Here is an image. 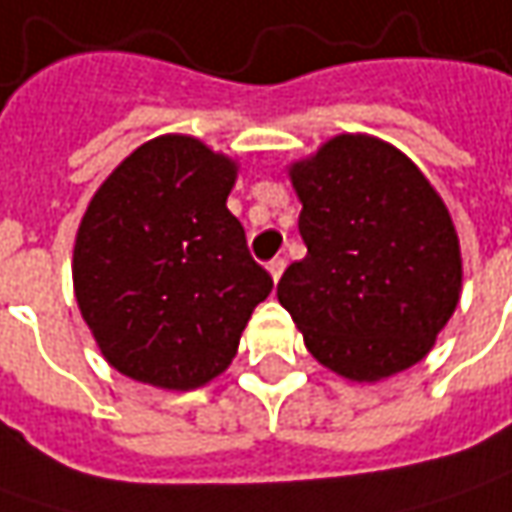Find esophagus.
<instances>
[{"label": "esophagus", "mask_w": 512, "mask_h": 512, "mask_svg": "<svg viewBox=\"0 0 512 512\" xmlns=\"http://www.w3.org/2000/svg\"><path fill=\"white\" fill-rule=\"evenodd\" d=\"M285 267H287V262H285V259H282V256H276V259H270V262H267V270H270L273 282H279V279H282Z\"/></svg>", "instance_id": "esophagus-1"}]
</instances>
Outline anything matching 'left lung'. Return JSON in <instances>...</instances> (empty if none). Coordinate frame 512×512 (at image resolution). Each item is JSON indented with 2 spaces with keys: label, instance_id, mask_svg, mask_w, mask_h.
I'll list each match as a JSON object with an SVG mask.
<instances>
[{
  "label": "left lung",
  "instance_id": "left-lung-1",
  "mask_svg": "<svg viewBox=\"0 0 512 512\" xmlns=\"http://www.w3.org/2000/svg\"><path fill=\"white\" fill-rule=\"evenodd\" d=\"M307 256L279 302L307 350L353 382L422 362L459 305L462 253L442 196L402 150L342 133L290 168Z\"/></svg>",
  "mask_w": 512,
  "mask_h": 512
}]
</instances>
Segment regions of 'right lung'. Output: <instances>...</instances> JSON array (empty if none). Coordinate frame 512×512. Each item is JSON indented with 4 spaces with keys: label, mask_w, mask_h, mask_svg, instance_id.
Segmentation results:
<instances>
[{
    "label": "right lung",
    "mask_w": 512,
    "mask_h": 512,
    "mask_svg": "<svg viewBox=\"0 0 512 512\" xmlns=\"http://www.w3.org/2000/svg\"><path fill=\"white\" fill-rule=\"evenodd\" d=\"M236 162L193 136L136 148L90 199L73 247V290L110 367L193 390L233 362L273 279L227 210Z\"/></svg>",
    "instance_id": "1"
}]
</instances>
